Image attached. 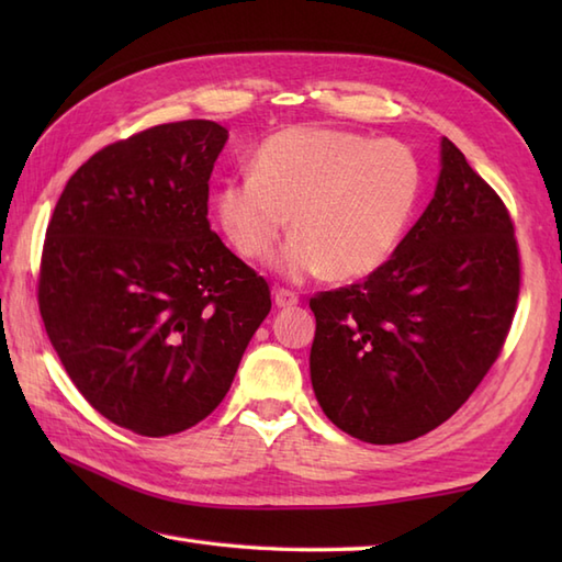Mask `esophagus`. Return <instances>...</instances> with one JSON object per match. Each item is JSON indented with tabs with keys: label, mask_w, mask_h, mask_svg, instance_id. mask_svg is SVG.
Instances as JSON below:
<instances>
[{
	"label": "esophagus",
	"mask_w": 562,
	"mask_h": 562,
	"mask_svg": "<svg viewBox=\"0 0 562 562\" xmlns=\"http://www.w3.org/2000/svg\"><path fill=\"white\" fill-rule=\"evenodd\" d=\"M274 304H278L280 308H290V306H296V304H300V294L292 292V290L278 288V290H274Z\"/></svg>",
	"instance_id": "1"
}]
</instances>
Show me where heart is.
Returning <instances> with one entry per match:
<instances>
[{
  "mask_svg": "<svg viewBox=\"0 0 562 562\" xmlns=\"http://www.w3.org/2000/svg\"><path fill=\"white\" fill-rule=\"evenodd\" d=\"M420 164L396 139L333 127H290L268 137L254 173L226 178L217 217L236 254H270L292 214L274 266L292 280L326 272L355 280L384 266L420 195Z\"/></svg>",
  "mask_w": 562,
  "mask_h": 562,
  "instance_id": "1",
  "label": "heart"
}]
</instances>
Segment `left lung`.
<instances>
[{
	"label": "left lung",
	"instance_id": "left-lung-1",
	"mask_svg": "<svg viewBox=\"0 0 562 562\" xmlns=\"http://www.w3.org/2000/svg\"><path fill=\"white\" fill-rule=\"evenodd\" d=\"M521 282L515 222L451 139L435 198L362 282L312 296V384L328 420L401 445L469 401L503 352Z\"/></svg>",
	"mask_w": 562,
	"mask_h": 562
}]
</instances>
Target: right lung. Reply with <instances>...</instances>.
Returning <instances> with one entry per match:
<instances>
[{"mask_svg":"<svg viewBox=\"0 0 562 562\" xmlns=\"http://www.w3.org/2000/svg\"><path fill=\"white\" fill-rule=\"evenodd\" d=\"M226 137L178 121L113 142L69 178L45 232L47 338L91 408L145 437L217 408L272 306L207 222Z\"/></svg>","mask_w":562,"mask_h":562,"instance_id":"right-lung-1","label":"right lung"}]
</instances>
